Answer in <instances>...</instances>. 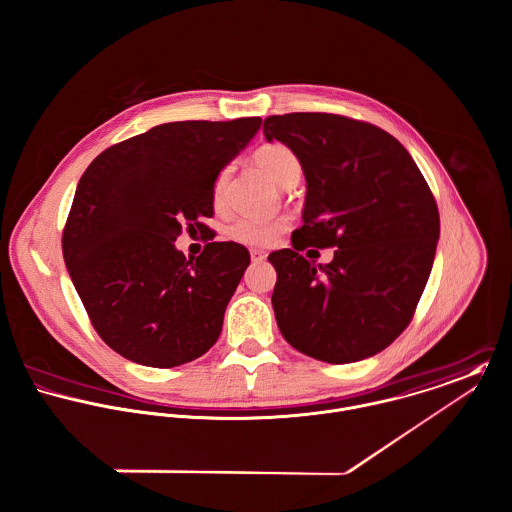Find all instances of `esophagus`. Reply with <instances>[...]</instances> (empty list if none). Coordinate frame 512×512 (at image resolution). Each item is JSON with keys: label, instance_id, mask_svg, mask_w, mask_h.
<instances>
[{"label": "esophagus", "instance_id": "obj_1", "mask_svg": "<svg viewBox=\"0 0 512 512\" xmlns=\"http://www.w3.org/2000/svg\"><path fill=\"white\" fill-rule=\"evenodd\" d=\"M249 255H251V261H255V263H259V261H265V259H267V253H265V251H261V249H251V251H249Z\"/></svg>", "mask_w": 512, "mask_h": 512}]
</instances>
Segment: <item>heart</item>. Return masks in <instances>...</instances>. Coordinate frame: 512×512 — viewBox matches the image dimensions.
I'll return each instance as SVG.
<instances>
[{
    "mask_svg": "<svg viewBox=\"0 0 512 512\" xmlns=\"http://www.w3.org/2000/svg\"><path fill=\"white\" fill-rule=\"evenodd\" d=\"M255 162L281 188L295 186L303 176V164L297 152L281 142H271L261 146L255 152ZM229 176H231L229 168L219 170L211 186V202L219 211L225 209L227 205ZM287 225L289 223L285 217H239L229 225L227 233L237 243H243L249 247H269L281 237Z\"/></svg>",
    "mask_w": 512,
    "mask_h": 512,
    "instance_id": "1",
    "label": "heart"
}]
</instances>
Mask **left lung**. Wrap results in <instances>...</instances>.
Wrapping results in <instances>:
<instances>
[{
    "label": "left lung",
    "mask_w": 512,
    "mask_h": 512,
    "mask_svg": "<svg viewBox=\"0 0 512 512\" xmlns=\"http://www.w3.org/2000/svg\"><path fill=\"white\" fill-rule=\"evenodd\" d=\"M267 142L297 152L307 180L293 249L269 255L283 338L310 358L348 364L390 346L429 279L439 211L408 150L386 130L326 112L265 118ZM336 246L328 266L316 248Z\"/></svg>",
    "instance_id": "left-lung-1"
}]
</instances>
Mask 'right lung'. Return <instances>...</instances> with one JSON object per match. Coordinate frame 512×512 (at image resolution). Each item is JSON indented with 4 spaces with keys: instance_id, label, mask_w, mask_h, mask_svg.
<instances>
[{
    "instance_id": "obj_1",
    "label": "right lung",
    "mask_w": 512,
    "mask_h": 512,
    "mask_svg": "<svg viewBox=\"0 0 512 512\" xmlns=\"http://www.w3.org/2000/svg\"><path fill=\"white\" fill-rule=\"evenodd\" d=\"M259 128V116L160 124L106 148L79 180L65 265L95 330L126 360L174 368L217 342L249 251L211 241L188 261L174 241L184 221L213 215L217 172Z\"/></svg>"
}]
</instances>
